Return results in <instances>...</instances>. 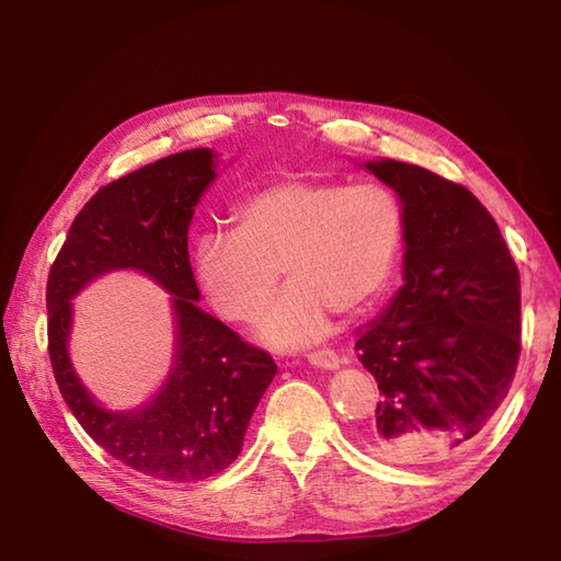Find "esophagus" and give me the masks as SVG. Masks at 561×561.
<instances>
[{"label":"esophagus","mask_w":561,"mask_h":561,"mask_svg":"<svg viewBox=\"0 0 561 561\" xmlns=\"http://www.w3.org/2000/svg\"><path fill=\"white\" fill-rule=\"evenodd\" d=\"M308 362L318 368H325V371H337L340 368V356L332 350H320V352L308 354Z\"/></svg>","instance_id":"34e87169"}]
</instances>
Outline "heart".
<instances>
[{"label": "heart", "mask_w": 561, "mask_h": 561, "mask_svg": "<svg viewBox=\"0 0 561 561\" xmlns=\"http://www.w3.org/2000/svg\"><path fill=\"white\" fill-rule=\"evenodd\" d=\"M233 231L193 248L199 289L221 318L253 323L279 282L289 287L260 320L257 337L296 350L325 337L330 313L352 316L383 291L402 243V207L388 187L282 178L243 197Z\"/></svg>", "instance_id": "heart-1"}]
</instances>
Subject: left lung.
<instances>
[{
	"label": "left lung",
	"mask_w": 561,
	"mask_h": 561,
	"mask_svg": "<svg viewBox=\"0 0 561 561\" xmlns=\"http://www.w3.org/2000/svg\"><path fill=\"white\" fill-rule=\"evenodd\" d=\"M362 169L402 207V287L356 330L380 402L362 444L376 458L428 465L490 424L520 354V279L502 231L470 190L422 165Z\"/></svg>",
	"instance_id": "8db88e82"
}]
</instances>
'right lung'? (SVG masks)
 I'll use <instances>...</instances> for the list:
<instances>
[{"instance_id":"add662e5","label":"right lung","mask_w":561,"mask_h":561,"mask_svg":"<svg viewBox=\"0 0 561 561\" xmlns=\"http://www.w3.org/2000/svg\"><path fill=\"white\" fill-rule=\"evenodd\" d=\"M217 169L219 153L190 149L101 187L69 226L45 291L47 350L71 414L113 458L175 484L207 480L229 468L277 374L267 352L250 347L197 306L187 231L199 197L217 181ZM121 268L145 273L172 294L174 356L170 376L147 403L108 411L70 364V301L91 280Z\"/></svg>"}]
</instances>
